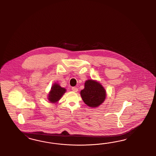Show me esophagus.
<instances>
[{
	"instance_id": "1",
	"label": "esophagus",
	"mask_w": 156,
	"mask_h": 156,
	"mask_svg": "<svg viewBox=\"0 0 156 156\" xmlns=\"http://www.w3.org/2000/svg\"><path fill=\"white\" fill-rule=\"evenodd\" d=\"M71 89H72V90H73L74 92H76V91H78V88L76 87H73L71 88Z\"/></svg>"
}]
</instances>
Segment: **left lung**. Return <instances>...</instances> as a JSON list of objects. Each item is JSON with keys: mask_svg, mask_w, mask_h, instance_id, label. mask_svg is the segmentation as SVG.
<instances>
[{"mask_svg": "<svg viewBox=\"0 0 156 156\" xmlns=\"http://www.w3.org/2000/svg\"><path fill=\"white\" fill-rule=\"evenodd\" d=\"M80 95L87 106L95 108L104 102L106 98V91L98 82L90 80L86 81L85 88L81 90Z\"/></svg>", "mask_w": 156, "mask_h": 156, "instance_id": "obj_1", "label": "left lung"}]
</instances>
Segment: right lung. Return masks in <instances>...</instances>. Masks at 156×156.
Returning <instances> with one entry per match:
<instances>
[{
    "label": "right lung",
    "mask_w": 156,
    "mask_h": 156,
    "mask_svg": "<svg viewBox=\"0 0 156 156\" xmlns=\"http://www.w3.org/2000/svg\"><path fill=\"white\" fill-rule=\"evenodd\" d=\"M66 92L65 88L61 87L58 84H54L51 87V90L48 94V100L50 102L55 103L58 101Z\"/></svg>",
    "instance_id": "right-lung-1"
}]
</instances>
